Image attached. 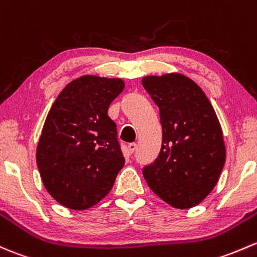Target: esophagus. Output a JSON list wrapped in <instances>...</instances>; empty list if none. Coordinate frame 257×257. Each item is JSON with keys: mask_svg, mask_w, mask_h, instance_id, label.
I'll use <instances>...</instances> for the list:
<instances>
[{"mask_svg": "<svg viewBox=\"0 0 257 257\" xmlns=\"http://www.w3.org/2000/svg\"><path fill=\"white\" fill-rule=\"evenodd\" d=\"M136 149H137L136 143H131V144H128V151H129V153L133 154L134 151H136Z\"/></svg>", "mask_w": 257, "mask_h": 257, "instance_id": "1", "label": "esophagus"}]
</instances>
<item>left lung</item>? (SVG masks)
Segmentation results:
<instances>
[{"label": "left lung", "mask_w": 257, "mask_h": 257, "mask_svg": "<svg viewBox=\"0 0 257 257\" xmlns=\"http://www.w3.org/2000/svg\"><path fill=\"white\" fill-rule=\"evenodd\" d=\"M143 87L159 107L163 143L158 159L143 167L153 192L187 209L212 192L225 163L219 120L202 88L185 75L147 76Z\"/></svg>", "instance_id": "left-lung-1"}]
</instances>
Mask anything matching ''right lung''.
<instances>
[{
	"instance_id": "add662e5",
	"label": "right lung",
	"mask_w": 257,
	"mask_h": 257,
	"mask_svg": "<svg viewBox=\"0 0 257 257\" xmlns=\"http://www.w3.org/2000/svg\"><path fill=\"white\" fill-rule=\"evenodd\" d=\"M120 79L71 81L51 106L37 148L40 177L50 196L70 209L93 207L109 193L124 156L108 107Z\"/></svg>"
}]
</instances>
